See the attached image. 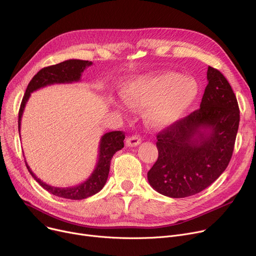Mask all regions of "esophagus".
<instances>
[{
    "mask_svg": "<svg viewBox=\"0 0 256 256\" xmlns=\"http://www.w3.org/2000/svg\"><path fill=\"white\" fill-rule=\"evenodd\" d=\"M140 142H142L140 138H138V136H132L126 138V144L128 146V147H136V146L140 144Z\"/></svg>",
    "mask_w": 256,
    "mask_h": 256,
    "instance_id": "34e87169",
    "label": "esophagus"
}]
</instances>
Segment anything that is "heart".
Returning <instances> with one entry per match:
<instances>
[{"label": "heart", "instance_id": "1", "mask_svg": "<svg viewBox=\"0 0 256 256\" xmlns=\"http://www.w3.org/2000/svg\"><path fill=\"white\" fill-rule=\"evenodd\" d=\"M198 82L177 72L144 75L126 81L120 90L124 101L134 108L146 107L144 118L155 126L178 120L198 95Z\"/></svg>", "mask_w": 256, "mask_h": 256}]
</instances>
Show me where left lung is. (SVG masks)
<instances>
[{
  "mask_svg": "<svg viewBox=\"0 0 256 256\" xmlns=\"http://www.w3.org/2000/svg\"><path fill=\"white\" fill-rule=\"evenodd\" d=\"M200 109L157 136L158 159L148 172L159 194L186 198L202 192L227 168L234 150L240 112L224 75L208 68Z\"/></svg>",
  "mask_w": 256,
  "mask_h": 256,
  "instance_id": "left-lung-1",
  "label": "left lung"
}]
</instances>
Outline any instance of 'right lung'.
<instances>
[{"label":"right lung","mask_w":256,"mask_h":256,"mask_svg":"<svg viewBox=\"0 0 256 256\" xmlns=\"http://www.w3.org/2000/svg\"><path fill=\"white\" fill-rule=\"evenodd\" d=\"M92 64V62L82 60H68L58 64H54L50 66H46L42 68L38 74H36L30 83L27 86L24 97L21 102V106L19 109V118H18V128L20 132L21 128V118L23 116V112L25 105L31 95L32 92L44 88L46 86H50L52 84H64V83H72L79 82L81 80L82 72L86 68ZM124 134L120 130L109 132L104 134L99 142V150H98V160L95 166V169L91 173V175L82 184L70 186V188H56L46 182L42 181L36 176L30 167L28 166L26 160V167L30 172L31 176L38 182V184L48 192L58 198H68V200H84L87 198L97 192H99L103 186H105L109 168H110V161L114 155L124 148Z\"/></svg>","instance_id":"add662e5"}]
</instances>
